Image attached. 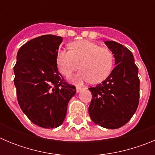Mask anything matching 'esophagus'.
<instances>
[{
  "label": "esophagus",
  "instance_id": "1",
  "mask_svg": "<svg viewBox=\"0 0 155 155\" xmlns=\"http://www.w3.org/2000/svg\"><path fill=\"white\" fill-rule=\"evenodd\" d=\"M82 89H84V87H78V86H77V87H76L77 92H79V91H81Z\"/></svg>",
  "mask_w": 155,
  "mask_h": 155
}]
</instances>
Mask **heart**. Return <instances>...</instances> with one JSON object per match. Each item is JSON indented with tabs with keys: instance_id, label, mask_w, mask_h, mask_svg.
<instances>
[{
	"instance_id": "obj_1",
	"label": "heart",
	"mask_w": 155,
	"mask_h": 155,
	"mask_svg": "<svg viewBox=\"0 0 155 155\" xmlns=\"http://www.w3.org/2000/svg\"><path fill=\"white\" fill-rule=\"evenodd\" d=\"M69 48L70 50H59L56 57L57 68L64 76L69 78L78 68L81 71L74 78L77 83L89 81L97 84L109 76L114 62L109 49L88 40L71 42Z\"/></svg>"
}]
</instances>
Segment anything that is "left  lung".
<instances>
[{"label": "left lung", "mask_w": 155, "mask_h": 155, "mask_svg": "<svg viewBox=\"0 0 155 155\" xmlns=\"http://www.w3.org/2000/svg\"><path fill=\"white\" fill-rule=\"evenodd\" d=\"M105 44L115 57V67L105 81L89 87L92 98L88 108L91 120L107 129H118L128 123L139 104L140 79L133 53L115 41Z\"/></svg>", "instance_id": "8db88e82"}]
</instances>
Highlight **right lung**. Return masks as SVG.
<instances>
[{"label":"right lung","mask_w":155,"mask_h":155,"mask_svg":"<svg viewBox=\"0 0 155 155\" xmlns=\"http://www.w3.org/2000/svg\"><path fill=\"white\" fill-rule=\"evenodd\" d=\"M61 36L44 35L23 45L14 67V83L23 113L34 124L56 128L63 124L68 105L76 94L75 86L65 82L56 57Z\"/></svg>","instance_id":"obj_1"}]
</instances>
